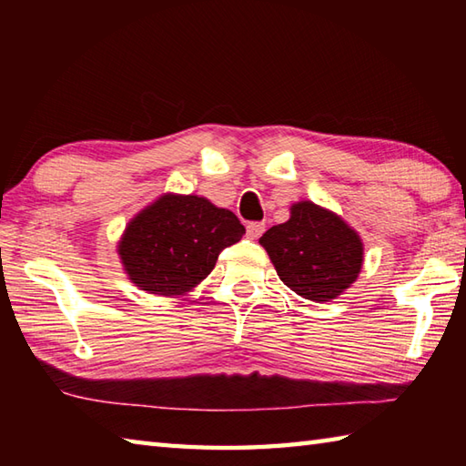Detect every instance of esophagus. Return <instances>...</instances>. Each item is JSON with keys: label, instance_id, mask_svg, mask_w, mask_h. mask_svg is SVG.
<instances>
[{"label": "esophagus", "instance_id": "1", "mask_svg": "<svg viewBox=\"0 0 466 466\" xmlns=\"http://www.w3.org/2000/svg\"><path fill=\"white\" fill-rule=\"evenodd\" d=\"M264 230H266L264 222H250L248 226H246V234H248V238H252V240L260 238Z\"/></svg>", "mask_w": 466, "mask_h": 466}]
</instances>
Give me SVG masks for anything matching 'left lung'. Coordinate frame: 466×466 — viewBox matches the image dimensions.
Masks as SVG:
<instances>
[{
    "instance_id": "8db88e82",
    "label": "left lung",
    "mask_w": 466,
    "mask_h": 466,
    "mask_svg": "<svg viewBox=\"0 0 466 466\" xmlns=\"http://www.w3.org/2000/svg\"><path fill=\"white\" fill-rule=\"evenodd\" d=\"M260 244L280 280L306 300L336 299L362 268L359 234L312 202L294 204L290 220L266 230Z\"/></svg>"
}]
</instances>
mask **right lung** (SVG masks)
<instances>
[{
    "label": "right lung",
    "mask_w": 466,
    "mask_h": 466,
    "mask_svg": "<svg viewBox=\"0 0 466 466\" xmlns=\"http://www.w3.org/2000/svg\"><path fill=\"white\" fill-rule=\"evenodd\" d=\"M244 232L238 216L206 198L166 194L127 224L117 252L142 290L180 296L202 282Z\"/></svg>",
    "instance_id": "1"
}]
</instances>
